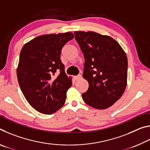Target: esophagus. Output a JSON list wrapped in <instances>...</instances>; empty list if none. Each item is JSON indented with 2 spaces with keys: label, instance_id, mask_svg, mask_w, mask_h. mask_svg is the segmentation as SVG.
Segmentation results:
<instances>
[{
  "label": "esophagus",
  "instance_id": "34e87169",
  "mask_svg": "<svg viewBox=\"0 0 150 150\" xmlns=\"http://www.w3.org/2000/svg\"><path fill=\"white\" fill-rule=\"evenodd\" d=\"M73 78H74V79L75 81H77V80H79V79L81 78V75H76V76H74V77H73Z\"/></svg>",
  "mask_w": 150,
  "mask_h": 150
}]
</instances>
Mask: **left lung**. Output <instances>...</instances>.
<instances>
[{
	"instance_id": "1",
	"label": "left lung",
	"mask_w": 150,
	"mask_h": 150,
	"mask_svg": "<svg viewBox=\"0 0 150 150\" xmlns=\"http://www.w3.org/2000/svg\"><path fill=\"white\" fill-rule=\"evenodd\" d=\"M75 38L85 58L83 77L88 88L82 94L88 105L97 109L110 107L126 87L128 59L115 40L94 32H75Z\"/></svg>"
}]
</instances>
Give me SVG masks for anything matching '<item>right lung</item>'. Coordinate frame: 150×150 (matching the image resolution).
<instances>
[{
	"label": "right lung",
	"instance_id": "obj_1",
	"mask_svg": "<svg viewBox=\"0 0 150 150\" xmlns=\"http://www.w3.org/2000/svg\"><path fill=\"white\" fill-rule=\"evenodd\" d=\"M73 37L71 32L40 35L20 52L17 68L20 87L30 105L40 113L52 115L65 102L72 82L65 74L60 55ZM58 69L60 74L55 76Z\"/></svg>",
	"mask_w": 150,
	"mask_h": 150
}]
</instances>
